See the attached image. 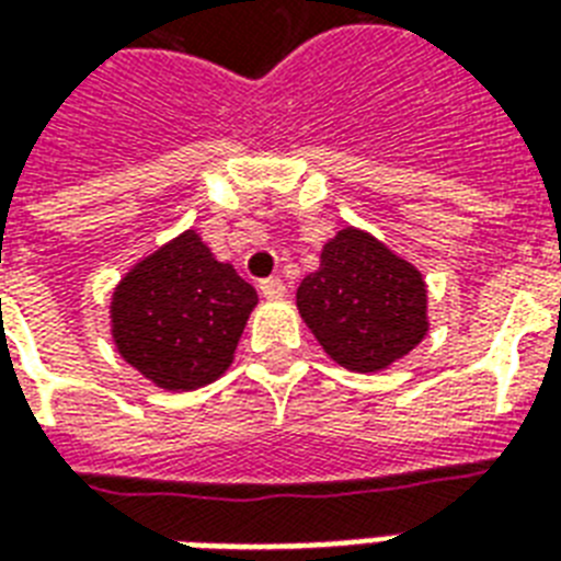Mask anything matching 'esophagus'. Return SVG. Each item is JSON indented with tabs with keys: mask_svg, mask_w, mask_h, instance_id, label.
<instances>
[{
	"mask_svg": "<svg viewBox=\"0 0 561 561\" xmlns=\"http://www.w3.org/2000/svg\"><path fill=\"white\" fill-rule=\"evenodd\" d=\"M259 290H262L264 299H282L288 290H285V282L279 276H271V279L259 282Z\"/></svg>",
	"mask_w": 561,
	"mask_h": 561,
	"instance_id": "esophagus-1",
	"label": "esophagus"
}]
</instances>
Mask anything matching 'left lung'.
<instances>
[{
  "label": "left lung",
  "instance_id": "8db88e82",
  "mask_svg": "<svg viewBox=\"0 0 561 561\" xmlns=\"http://www.w3.org/2000/svg\"><path fill=\"white\" fill-rule=\"evenodd\" d=\"M299 317L350 373H381L425 341L427 285L416 264L367 229L343 227L297 288Z\"/></svg>",
  "mask_w": 561,
  "mask_h": 561
}]
</instances>
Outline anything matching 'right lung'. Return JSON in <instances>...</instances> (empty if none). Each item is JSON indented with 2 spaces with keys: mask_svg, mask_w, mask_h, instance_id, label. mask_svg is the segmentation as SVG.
<instances>
[{
  "mask_svg": "<svg viewBox=\"0 0 561 561\" xmlns=\"http://www.w3.org/2000/svg\"><path fill=\"white\" fill-rule=\"evenodd\" d=\"M259 294L186 229L122 276L110 297L116 352L160 390L188 392L227 373Z\"/></svg>",
  "mask_w": 561,
  "mask_h": 561,
  "instance_id": "right-lung-1",
  "label": "right lung"
}]
</instances>
